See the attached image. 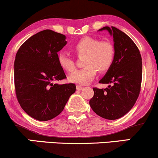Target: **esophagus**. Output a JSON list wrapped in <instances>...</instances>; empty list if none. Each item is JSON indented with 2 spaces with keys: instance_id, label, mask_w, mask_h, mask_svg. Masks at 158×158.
I'll list each match as a JSON object with an SVG mask.
<instances>
[{
  "instance_id": "obj_1",
  "label": "esophagus",
  "mask_w": 158,
  "mask_h": 158,
  "mask_svg": "<svg viewBox=\"0 0 158 158\" xmlns=\"http://www.w3.org/2000/svg\"><path fill=\"white\" fill-rule=\"evenodd\" d=\"M77 89L78 90H81V89H83V87L81 86V85H77Z\"/></svg>"
}]
</instances>
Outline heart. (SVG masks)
Here are the masks:
<instances>
[{"mask_svg": "<svg viewBox=\"0 0 158 158\" xmlns=\"http://www.w3.org/2000/svg\"><path fill=\"white\" fill-rule=\"evenodd\" d=\"M79 56L85 55L82 64L84 68L76 70L69 76V81L77 84L85 85L94 79L97 70L101 73L111 68L115 59V48L110 41H100L91 37H84L78 41L73 47ZM61 68L68 73L75 70L73 59L64 52L58 56Z\"/></svg>", "mask_w": 158, "mask_h": 158, "instance_id": "b5f03b06", "label": "heart"}]
</instances>
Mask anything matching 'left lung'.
I'll use <instances>...</instances> for the list:
<instances>
[{
	"instance_id": "1",
	"label": "left lung",
	"mask_w": 158,
	"mask_h": 158,
	"mask_svg": "<svg viewBox=\"0 0 158 158\" xmlns=\"http://www.w3.org/2000/svg\"><path fill=\"white\" fill-rule=\"evenodd\" d=\"M113 36L114 61L99 80L112 84L105 89L94 88L89 104L97 115L107 119H117L131 109L138 98L142 81V58L138 48L129 36L114 27H104Z\"/></svg>"
}]
</instances>
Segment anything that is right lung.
Returning a JSON list of instances; mask_svg holds the SVG:
<instances>
[{"mask_svg": "<svg viewBox=\"0 0 158 158\" xmlns=\"http://www.w3.org/2000/svg\"><path fill=\"white\" fill-rule=\"evenodd\" d=\"M66 36L45 30L20 47L14 62L16 97L29 116L39 121L57 117L76 91L75 84L54 83L65 79L57 52L67 44Z\"/></svg>", "mask_w": 158, "mask_h": 158, "instance_id": "add662e5", "label": "right lung"}]
</instances>
